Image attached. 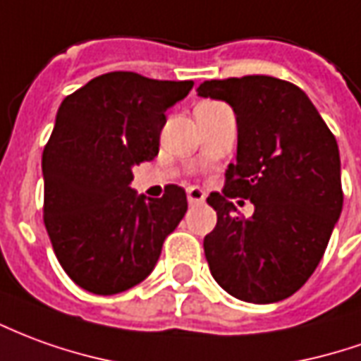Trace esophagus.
Segmentation results:
<instances>
[{"instance_id": "obj_1", "label": "esophagus", "mask_w": 361, "mask_h": 361, "mask_svg": "<svg viewBox=\"0 0 361 361\" xmlns=\"http://www.w3.org/2000/svg\"><path fill=\"white\" fill-rule=\"evenodd\" d=\"M188 201L191 205H199L205 201V191L201 188H188Z\"/></svg>"}]
</instances>
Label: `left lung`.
<instances>
[{"label":"left lung","mask_w":361,"mask_h":361,"mask_svg":"<svg viewBox=\"0 0 361 361\" xmlns=\"http://www.w3.org/2000/svg\"><path fill=\"white\" fill-rule=\"evenodd\" d=\"M197 93L228 103L238 127L236 164L223 193L207 197L216 211L203 240L209 269L240 301L287 299L317 269L342 213L336 138L307 93L286 80H211ZM234 197L255 203L250 219L235 213Z\"/></svg>","instance_id":"obj_1"}]
</instances>
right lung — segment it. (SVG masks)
<instances>
[{
	"label": "right lung",
	"mask_w": 361,
	"mask_h": 361,
	"mask_svg": "<svg viewBox=\"0 0 361 361\" xmlns=\"http://www.w3.org/2000/svg\"><path fill=\"white\" fill-rule=\"evenodd\" d=\"M191 87L109 72L60 105L42 152V213L60 266L85 291L115 295L146 279L185 215L183 188L166 185L152 199L130 181L133 166L158 156L164 113Z\"/></svg>",
	"instance_id": "add662e5"
}]
</instances>
